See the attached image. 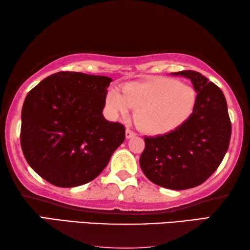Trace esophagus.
<instances>
[{
  "instance_id": "34e87169",
  "label": "esophagus",
  "mask_w": 250,
  "mask_h": 250,
  "mask_svg": "<svg viewBox=\"0 0 250 250\" xmlns=\"http://www.w3.org/2000/svg\"><path fill=\"white\" fill-rule=\"evenodd\" d=\"M133 137H136V132H133L132 130H130V129H126L125 130V138H126V139H130V138H133Z\"/></svg>"
}]
</instances>
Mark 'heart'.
Returning a JSON list of instances; mask_svg holds the SVG:
<instances>
[{
  "label": "heart",
  "mask_w": 250,
  "mask_h": 250,
  "mask_svg": "<svg viewBox=\"0 0 250 250\" xmlns=\"http://www.w3.org/2000/svg\"><path fill=\"white\" fill-rule=\"evenodd\" d=\"M195 102L192 86L167 78L128 83L122 93L111 90L106 96V104L114 114L126 116L131 109H137V124L149 133L176 128L189 117Z\"/></svg>",
  "instance_id": "obj_1"
}]
</instances>
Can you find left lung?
Wrapping results in <instances>:
<instances>
[{
	"instance_id": "1",
	"label": "left lung",
	"mask_w": 250,
	"mask_h": 250,
	"mask_svg": "<svg viewBox=\"0 0 250 250\" xmlns=\"http://www.w3.org/2000/svg\"><path fill=\"white\" fill-rule=\"evenodd\" d=\"M172 74L191 80L197 92L192 113L172 131L145 137L140 167L153 184L185 190L201 185L219 167L230 142L231 122L215 83L191 70Z\"/></svg>"
}]
</instances>
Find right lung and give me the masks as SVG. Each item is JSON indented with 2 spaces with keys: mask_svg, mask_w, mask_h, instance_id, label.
Returning <instances> with one entry per match:
<instances>
[{
  "mask_svg": "<svg viewBox=\"0 0 250 250\" xmlns=\"http://www.w3.org/2000/svg\"><path fill=\"white\" fill-rule=\"evenodd\" d=\"M112 79L81 72L51 74L27 93L21 146L27 164L57 187L93 180L125 141V125L102 114Z\"/></svg>",
  "mask_w": 250,
  "mask_h": 250,
  "instance_id": "add662e5",
  "label": "right lung"
}]
</instances>
